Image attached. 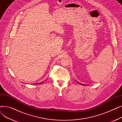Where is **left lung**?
<instances>
[{
    "mask_svg": "<svg viewBox=\"0 0 122 122\" xmlns=\"http://www.w3.org/2000/svg\"><path fill=\"white\" fill-rule=\"evenodd\" d=\"M77 82H78V81H77ZM79 84H80V83H79ZM81 84V85H83V84Z\"/></svg>",
    "mask_w": 122,
    "mask_h": 122,
    "instance_id": "obj_1",
    "label": "left lung"
}]
</instances>
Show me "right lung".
Listing matches in <instances>:
<instances>
[{
    "label": "right lung",
    "mask_w": 122,
    "mask_h": 122,
    "mask_svg": "<svg viewBox=\"0 0 122 122\" xmlns=\"http://www.w3.org/2000/svg\"><path fill=\"white\" fill-rule=\"evenodd\" d=\"M43 82H40V83H38V84H42ZM34 85H36V84H34Z\"/></svg>",
    "instance_id": "right-lung-1"
}]
</instances>
